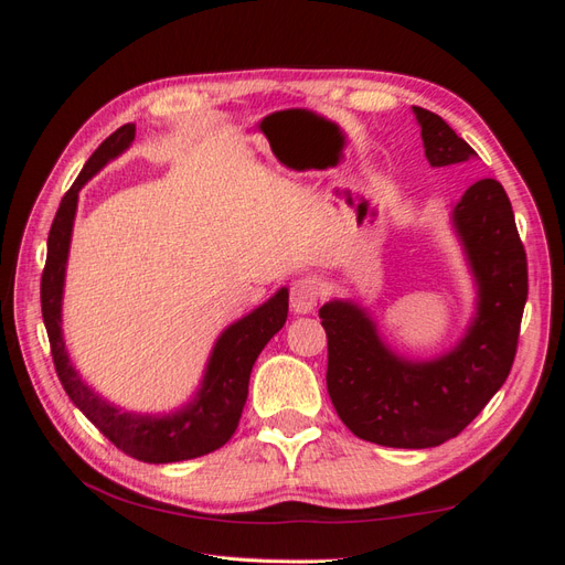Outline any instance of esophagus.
<instances>
[{
	"label": "esophagus",
	"instance_id": "34e87169",
	"mask_svg": "<svg viewBox=\"0 0 565 565\" xmlns=\"http://www.w3.org/2000/svg\"><path fill=\"white\" fill-rule=\"evenodd\" d=\"M320 278L318 276H303L292 282V289H289V303H292L295 313H309L316 309V303L320 299Z\"/></svg>",
	"mask_w": 565,
	"mask_h": 565
}]
</instances>
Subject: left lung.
Returning a JSON list of instances; mask_svg holds the SVG:
<instances>
[{"label":"left lung","mask_w":565,"mask_h":565,"mask_svg":"<svg viewBox=\"0 0 565 565\" xmlns=\"http://www.w3.org/2000/svg\"><path fill=\"white\" fill-rule=\"evenodd\" d=\"M413 110L431 167L476 158L440 115L419 106ZM452 221L478 282V313L450 353L429 363L405 361L382 344L374 322L355 303L330 301L320 309L332 405L358 438L377 446L434 448L459 436L514 365L527 262L502 183L481 179L469 185Z\"/></svg>","instance_id":"obj_1"}]
</instances>
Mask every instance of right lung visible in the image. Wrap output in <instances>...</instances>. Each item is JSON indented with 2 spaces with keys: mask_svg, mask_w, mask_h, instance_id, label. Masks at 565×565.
I'll use <instances>...</instances> for the list:
<instances>
[{
  "mask_svg": "<svg viewBox=\"0 0 565 565\" xmlns=\"http://www.w3.org/2000/svg\"><path fill=\"white\" fill-rule=\"evenodd\" d=\"M134 125H125L113 131L108 139L94 150V156L87 160L79 177L71 185V191L63 195L61 207L54 216V224H51L49 231L40 299L51 358H54L56 374L71 401L117 450H122L125 455L139 461H150V465H169V461H183L210 455L221 446H226L228 438L235 434L247 401L252 365L256 358H259L262 349L270 341V337L280 332L285 324L289 292L282 287L276 297L268 299L264 306H259V309L252 311L243 320L231 324V328L218 337L207 372H204L198 398L191 405H185L177 415L148 417L119 413L117 407L108 405L104 398H98L96 393L79 380V374L71 365V358L65 353V344L61 337V299L67 247H71L73 218L77 210V195L79 188L87 183L100 167L117 158L119 152L134 141Z\"/></svg>",
  "mask_w": 565,
  "mask_h": 565,
  "instance_id": "add662e5",
  "label": "right lung"
}]
</instances>
